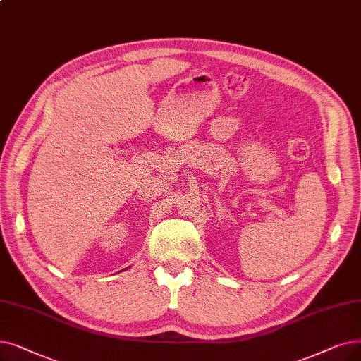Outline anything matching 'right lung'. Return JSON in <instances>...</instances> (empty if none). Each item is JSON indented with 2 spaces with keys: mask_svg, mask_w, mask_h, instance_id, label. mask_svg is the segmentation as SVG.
<instances>
[{
  "mask_svg": "<svg viewBox=\"0 0 361 361\" xmlns=\"http://www.w3.org/2000/svg\"><path fill=\"white\" fill-rule=\"evenodd\" d=\"M128 269H130V267H128ZM125 270H127V269H125ZM122 271H123V270H122Z\"/></svg>",
  "mask_w": 361,
  "mask_h": 361,
  "instance_id": "1",
  "label": "right lung"
}]
</instances>
